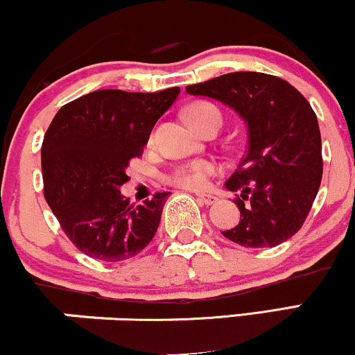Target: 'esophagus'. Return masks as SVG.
<instances>
[{
  "instance_id": "1",
  "label": "esophagus",
  "mask_w": 355,
  "mask_h": 355,
  "mask_svg": "<svg viewBox=\"0 0 355 355\" xmlns=\"http://www.w3.org/2000/svg\"><path fill=\"white\" fill-rule=\"evenodd\" d=\"M198 202L203 203V205H211V203L217 202V197H214V195L200 193V195H198Z\"/></svg>"
}]
</instances>
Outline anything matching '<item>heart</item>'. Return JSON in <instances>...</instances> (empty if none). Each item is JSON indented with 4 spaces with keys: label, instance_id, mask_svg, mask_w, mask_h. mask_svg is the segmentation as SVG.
Listing matches in <instances>:
<instances>
[{
    "label": "heart",
    "instance_id": "obj_1",
    "mask_svg": "<svg viewBox=\"0 0 355 355\" xmlns=\"http://www.w3.org/2000/svg\"><path fill=\"white\" fill-rule=\"evenodd\" d=\"M187 120L193 126L195 130H200L205 125H209L210 121H222V115H220V110L215 105L207 103V101H198V103L190 105L185 112ZM214 173H217V165L211 164L209 160H198L193 164L183 165L180 168H177L170 175L168 180L173 185L180 187V189H189V190H203L209 185V178Z\"/></svg>",
    "mask_w": 355,
    "mask_h": 355
}]
</instances>
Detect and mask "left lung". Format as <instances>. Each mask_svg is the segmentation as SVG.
Returning a JSON list of instances; mask_svg holds the SVG:
<instances>
[{"label": "left lung", "instance_id": "obj_1", "mask_svg": "<svg viewBox=\"0 0 355 355\" xmlns=\"http://www.w3.org/2000/svg\"><path fill=\"white\" fill-rule=\"evenodd\" d=\"M187 93L217 100L247 125L248 146L225 182L240 222L223 237L247 248L275 247L304 225L322 180V141L309 101L279 76L235 71L197 85Z\"/></svg>", "mask_w": 355, "mask_h": 355}]
</instances>
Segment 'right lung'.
<instances>
[{
  "label": "right lung",
  "instance_id": "add662e5",
  "mask_svg": "<svg viewBox=\"0 0 355 355\" xmlns=\"http://www.w3.org/2000/svg\"><path fill=\"white\" fill-rule=\"evenodd\" d=\"M180 88L157 93L98 89L61 107L44 133V198L78 250L123 262L152 242L170 191L133 207L121 195L126 166Z\"/></svg>",
  "mask_w": 355,
  "mask_h": 355
}]
</instances>
